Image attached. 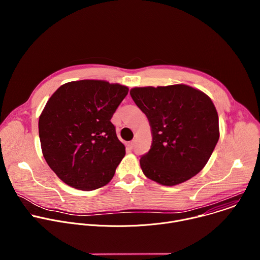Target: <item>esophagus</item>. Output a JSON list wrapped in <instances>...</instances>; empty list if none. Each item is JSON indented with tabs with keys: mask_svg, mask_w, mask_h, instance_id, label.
<instances>
[{
	"mask_svg": "<svg viewBox=\"0 0 260 260\" xmlns=\"http://www.w3.org/2000/svg\"><path fill=\"white\" fill-rule=\"evenodd\" d=\"M134 146H135V142H134V141H131V142H128V143H127V148H128L129 150H132V149H133Z\"/></svg>",
	"mask_w": 260,
	"mask_h": 260,
	"instance_id": "1",
	"label": "esophagus"
}]
</instances>
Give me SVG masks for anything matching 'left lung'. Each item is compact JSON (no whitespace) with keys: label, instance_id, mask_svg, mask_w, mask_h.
Wrapping results in <instances>:
<instances>
[{"label":"left lung","instance_id":"8db88e82","mask_svg":"<svg viewBox=\"0 0 260 260\" xmlns=\"http://www.w3.org/2000/svg\"><path fill=\"white\" fill-rule=\"evenodd\" d=\"M131 95L149 120L150 150L140 159L144 175L173 186L200 173L219 140V121L211 99L184 84L135 87Z\"/></svg>","mask_w":260,"mask_h":260}]
</instances>
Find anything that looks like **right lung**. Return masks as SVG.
<instances>
[{
  "label": "right lung",
  "instance_id": "right-lung-1",
  "mask_svg": "<svg viewBox=\"0 0 260 260\" xmlns=\"http://www.w3.org/2000/svg\"><path fill=\"white\" fill-rule=\"evenodd\" d=\"M128 92L101 80L61 85L39 118L44 158L57 177L76 189L94 190L110 182L125 155L111 122Z\"/></svg>",
  "mask_w": 260,
  "mask_h": 260
}]
</instances>
